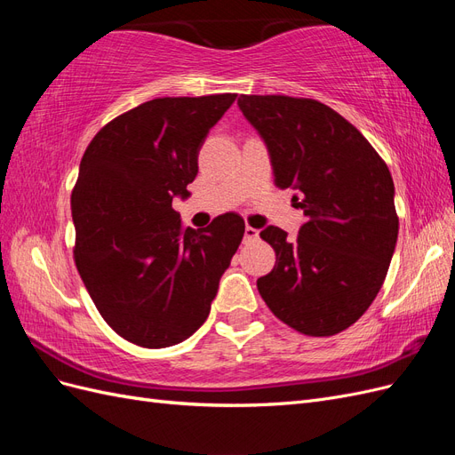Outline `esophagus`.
Here are the masks:
<instances>
[{
	"instance_id": "obj_1",
	"label": "esophagus",
	"mask_w": 455,
	"mask_h": 455,
	"mask_svg": "<svg viewBox=\"0 0 455 455\" xmlns=\"http://www.w3.org/2000/svg\"><path fill=\"white\" fill-rule=\"evenodd\" d=\"M258 235H259V231L256 228H252V226L244 228V239L246 241H254V239H258Z\"/></svg>"
}]
</instances>
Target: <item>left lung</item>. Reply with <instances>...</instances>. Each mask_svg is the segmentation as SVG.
I'll return each instance as SVG.
<instances>
[{
    "label": "left lung",
    "mask_w": 455,
    "mask_h": 455,
    "mask_svg": "<svg viewBox=\"0 0 455 455\" xmlns=\"http://www.w3.org/2000/svg\"><path fill=\"white\" fill-rule=\"evenodd\" d=\"M239 109L271 159L275 186L296 191V239L267 226L277 261L258 279L273 315L306 336H334L363 316L398 237L395 184L364 136L332 108L281 94H241Z\"/></svg>",
    "instance_id": "left-lung-1"
}]
</instances>
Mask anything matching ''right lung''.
<instances>
[{"label":"right lung","mask_w":455,"mask_h":455,"mask_svg":"<svg viewBox=\"0 0 455 455\" xmlns=\"http://www.w3.org/2000/svg\"><path fill=\"white\" fill-rule=\"evenodd\" d=\"M237 94L156 99L91 140L72 194L76 266L104 321L148 349L188 339L206 321L244 220L222 214L184 229L199 149Z\"/></svg>","instance_id":"add662e5"}]
</instances>
